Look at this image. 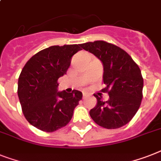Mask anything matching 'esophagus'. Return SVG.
<instances>
[{"instance_id": "34e87169", "label": "esophagus", "mask_w": 161, "mask_h": 161, "mask_svg": "<svg viewBox=\"0 0 161 161\" xmlns=\"http://www.w3.org/2000/svg\"><path fill=\"white\" fill-rule=\"evenodd\" d=\"M87 93H85V92H83V98L84 99L85 97H87Z\"/></svg>"}]
</instances>
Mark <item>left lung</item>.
<instances>
[{
	"label": "left lung",
	"mask_w": 161,
	"mask_h": 161,
	"mask_svg": "<svg viewBox=\"0 0 161 161\" xmlns=\"http://www.w3.org/2000/svg\"><path fill=\"white\" fill-rule=\"evenodd\" d=\"M85 50L93 53L103 64V92L109 99L104 102L94 94L97 103L89 112L90 117L98 126L117 129L133 118L142 103L143 78L139 66L126 51L103 40L81 44Z\"/></svg>",
	"instance_id": "8db88e82"
}]
</instances>
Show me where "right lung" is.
<instances>
[{
  "instance_id": "right-lung-1",
  "label": "right lung",
  "mask_w": 161,
  "mask_h": 161,
  "mask_svg": "<svg viewBox=\"0 0 161 161\" xmlns=\"http://www.w3.org/2000/svg\"><path fill=\"white\" fill-rule=\"evenodd\" d=\"M80 44L53 45L32 56L18 80V97L25 117L39 130L53 132L64 127L73 117L83 93L57 92L58 79L67 73Z\"/></svg>"
}]
</instances>
